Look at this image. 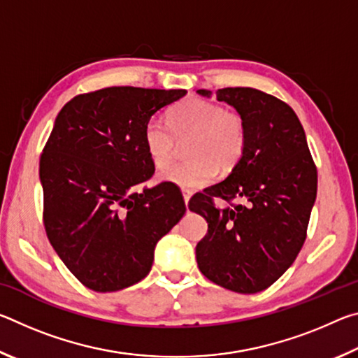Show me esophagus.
Returning a JSON list of instances; mask_svg holds the SVG:
<instances>
[{
	"instance_id": "obj_1",
	"label": "esophagus",
	"mask_w": 358,
	"mask_h": 358,
	"mask_svg": "<svg viewBox=\"0 0 358 358\" xmlns=\"http://www.w3.org/2000/svg\"><path fill=\"white\" fill-rule=\"evenodd\" d=\"M181 192H183L185 203L187 205V202H189V199H191V196H192V191H189V189H181Z\"/></svg>"
}]
</instances>
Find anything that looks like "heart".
<instances>
[{
	"mask_svg": "<svg viewBox=\"0 0 358 358\" xmlns=\"http://www.w3.org/2000/svg\"><path fill=\"white\" fill-rule=\"evenodd\" d=\"M186 143L189 159L164 169L159 180L185 189L211 183L217 171L230 172L246 148V124L240 113L224 110L215 102L189 98L175 106L167 124L151 118L143 128V148L156 169L173 159L177 141Z\"/></svg>",
	"mask_w": 358,
	"mask_h": 358,
	"instance_id": "obj_1",
	"label": "heart"
}]
</instances>
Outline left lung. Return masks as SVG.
Wrapping results in <instances>:
<instances>
[{
  "mask_svg": "<svg viewBox=\"0 0 358 358\" xmlns=\"http://www.w3.org/2000/svg\"><path fill=\"white\" fill-rule=\"evenodd\" d=\"M210 98L208 90H197ZM216 99L246 124V148L221 183L192 196L208 232L196 246L199 270L221 287L256 294L280 280L306 240L317 169L300 120L286 102L256 88H222ZM215 198L229 205L216 208Z\"/></svg>",
  "mask_w": 358,
  "mask_h": 358,
  "instance_id": "1",
  "label": "left lung"
}]
</instances>
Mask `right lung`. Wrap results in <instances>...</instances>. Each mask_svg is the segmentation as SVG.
Here are the masks:
<instances>
[{
	"mask_svg": "<svg viewBox=\"0 0 358 358\" xmlns=\"http://www.w3.org/2000/svg\"><path fill=\"white\" fill-rule=\"evenodd\" d=\"M186 90L110 87L72 98L42 150L44 227L59 259L85 287L115 292L142 281L155 246L183 217L171 183L155 173L143 148L150 118Z\"/></svg>",
	"mask_w": 358,
	"mask_h": 358,
	"instance_id": "1",
	"label": "right lung"
}]
</instances>
